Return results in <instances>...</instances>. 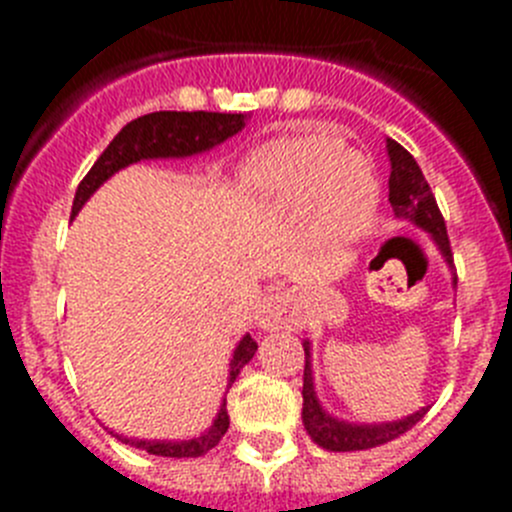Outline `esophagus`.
<instances>
[{
  "mask_svg": "<svg viewBox=\"0 0 512 512\" xmlns=\"http://www.w3.org/2000/svg\"><path fill=\"white\" fill-rule=\"evenodd\" d=\"M261 328L266 330H279L289 328L295 323V307H292V297L287 292H271L261 300L259 312H256Z\"/></svg>",
  "mask_w": 512,
  "mask_h": 512,
  "instance_id": "1",
  "label": "esophagus"
}]
</instances>
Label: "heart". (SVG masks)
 <instances>
[{"mask_svg":"<svg viewBox=\"0 0 512 512\" xmlns=\"http://www.w3.org/2000/svg\"><path fill=\"white\" fill-rule=\"evenodd\" d=\"M241 187L271 212L310 210L328 241H354L372 225L379 182L372 166L325 130L271 140L241 169Z\"/></svg>","mask_w":512,"mask_h":512,"instance_id":"heart-1","label":"heart"}]
</instances>
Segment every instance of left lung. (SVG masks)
Wrapping results in <instances>:
<instances>
[{
  "mask_svg": "<svg viewBox=\"0 0 512 512\" xmlns=\"http://www.w3.org/2000/svg\"><path fill=\"white\" fill-rule=\"evenodd\" d=\"M387 158H390V205L400 220H410L425 233L433 235V243L438 246L441 256L446 259L449 269H454V253H451L449 233H446V223L436 205L431 187L425 182L423 171H420L418 161L410 156L397 140L387 138ZM456 284V271H454ZM305 346V377H302V423L312 441L318 443L320 449L328 451H364L382 446L387 441H395L397 436L408 433L428 408H420L418 413L408 415L402 420H392V423H346L333 415H328L320 405L318 395H315V384H312V366H310V341L302 343Z\"/></svg>",
  "mask_w": 512,
  "mask_h": 512,
  "instance_id": "left-lung-1",
  "label": "left lung"
}]
</instances>
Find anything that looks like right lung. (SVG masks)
<instances>
[{
    "label": "right lung",
    "instance_id": "right-lung-1",
    "mask_svg": "<svg viewBox=\"0 0 512 512\" xmlns=\"http://www.w3.org/2000/svg\"><path fill=\"white\" fill-rule=\"evenodd\" d=\"M246 128V115H228V112H151L138 120L128 122L120 133L112 138V143L104 148L102 156L94 161L89 174L81 179L76 189L71 217L79 215L84 202L102 187L112 174L120 169L146 158H187L194 153H205L210 148L220 146L223 140ZM259 343L251 336H243L241 343L235 346L233 359H230L228 387L241 374L243 366L253 359ZM230 418L225 400L217 410L215 420L202 436L189 438V441H146V438H128L122 433H112L122 443H130L135 449H143L153 456H171V459H189V456H205L207 451L215 449L220 438L228 431Z\"/></svg>",
    "mask_w": 512,
    "mask_h": 512
}]
</instances>
